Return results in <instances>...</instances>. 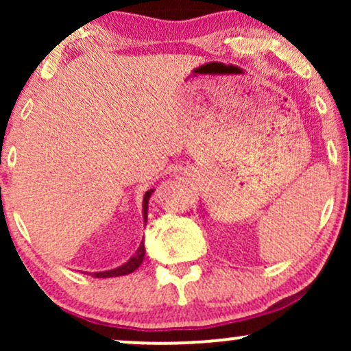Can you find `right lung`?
Instances as JSON below:
<instances>
[{"label": "right lung", "mask_w": 351, "mask_h": 351, "mask_svg": "<svg viewBox=\"0 0 351 351\" xmlns=\"http://www.w3.org/2000/svg\"><path fill=\"white\" fill-rule=\"evenodd\" d=\"M153 191H155V189H148V191L145 193V196H143V221H145V224H147V215H148V199H150ZM143 259H145V243L142 241V243H140V245H138V249H136V252L130 257V259L127 261V263L119 265V267H115V269H110V271L92 272L90 276L92 277H99V279L127 276V274H132L134 271H136V269L140 267V264L143 263Z\"/></svg>", "instance_id": "add662e5"}]
</instances>
